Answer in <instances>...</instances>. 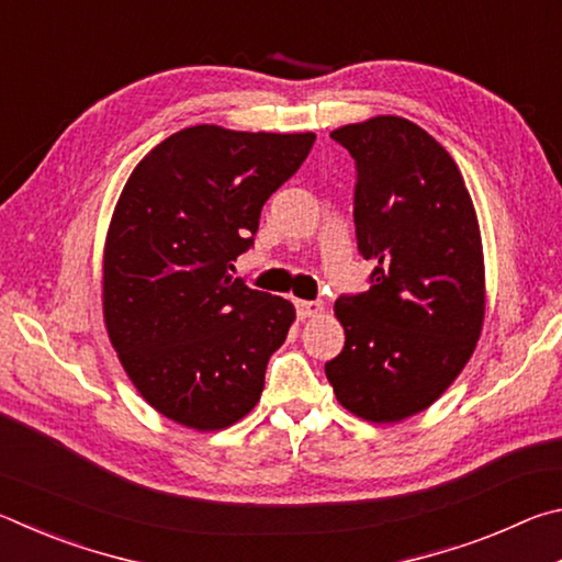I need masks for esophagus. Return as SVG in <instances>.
I'll return each mask as SVG.
<instances>
[{
    "label": "esophagus",
    "instance_id": "obj_1",
    "mask_svg": "<svg viewBox=\"0 0 562 562\" xmlns=\"http://www.w3.org/2000/svg\"><path fill=\"white\" fill-rule=\"evenodd\" d=\"M294 307H297V317L300 319H310V317H319L325 315V304L319 300H294Z\"/></svg>",
    "mask_w": 562,
    "mask_h": 562
}]
</instances>
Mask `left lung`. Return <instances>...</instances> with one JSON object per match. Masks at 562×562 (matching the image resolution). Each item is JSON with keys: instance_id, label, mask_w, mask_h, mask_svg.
<instances>
[{"instance_id": "8db88e82", "label": "left lung", "mask_w": 562, "mask_h": 562, "mask_svg": "<svg viewBox=\"0 0 562 562\" xmlns=\"http://www.w3.org/2000/svg\"><path fill=\"white\" fill-rule=\"evenodd\" d=\"M357 164L355 225L372 288L335 302L345 349L325 364L337 402L372 424L429 408L463 372L486 317L475 207L456 160L402 116L329 133Z\"/></svg>"}]
</instances>
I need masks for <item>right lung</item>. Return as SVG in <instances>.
Segmentation results:
<instances>
[{"instance_id": "right-lung-1", "label": "right lung", "mask_w": 562, "mask_h": 562, "mask_svg": "<svg viewBox=\"0 0 562 562\" xmlns=\"http://www.w3.org/2000/svg\"><path fill=\"white\" fill-rule=\"evenodd\" d=\"M312 144L315 133L201 123L160 140L123 186L103 245V322L133 386L170 422L221 431L260 402L294 307L231 270Z\"/></svg>"}]
</instances>
